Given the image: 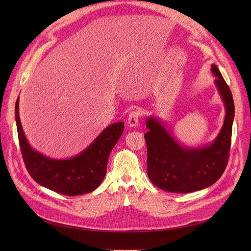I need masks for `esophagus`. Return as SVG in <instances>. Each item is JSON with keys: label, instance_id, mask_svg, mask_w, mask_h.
Here are the masks:
<instances>
[{"label": "esophagus", "instance_id": "obj_1", "mask_svg": "<svg viewBox=\"0 0 251 251\" xmlns=\"http://www.w3.org/2000/svg\"><path fill=\"white\" fill-rule=\"evenodd\" d=\"M139 117H140V114L136 111L130 113L129 117H128V120H127V124L129 127H132V128H135L138 126V123H139Z\"/></svg>", "mask_w": 251, "mask_h": 251}]
</instances>
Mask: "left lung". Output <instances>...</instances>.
Here are the masks:
<instances>
[{
	"instance_id": "1",
	"label": "left lung",
	"mask_w": 251,
	"mask_h": 251,
	"mask_svg": "<svg viewBox=\"0 0 251 251\" xmlns=\"http://www.w3.org/2000/svg\"><path fill=\"white\" fill-rule=\"evenodd\" d=\"M210 71L225 107V119L219 134L203 147L182 144L161 118L150 116L144 134L148 148V175L153 185L165 191L188 193L201 190L219 180L226 169L231 147L235 107L231 90L215 64Z\"/></svg>"
}]
</instances>
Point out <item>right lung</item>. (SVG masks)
<instances>
[{
	"mask_svg": "<svg viewBox=\"0 0 251 251\" xmlns=\"http://www.w3.org/2000/svg\"><path fill=\"white\" fill-rule=\"evenodd\" d=\"M15 120L23 161L30 176L39 185L69 196L89 193L100 185L109 155L124 129V122L110 124L81 152L68 159H52L34 150L26 138L19 117V97Z\"/></svg>",
	"mask_w": 251,
	"mask_h": 251,
	"instance_id": "obj_1",
	"label": "right lung"
}]
</instances>
